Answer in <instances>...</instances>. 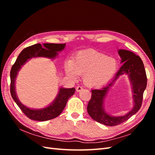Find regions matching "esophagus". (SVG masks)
Masks as SVG:
<instances>
[{
	"mask_svg": "<svg viewBox=\"0 0 155 155\" xmlns=\"http://www.w3.org/2000/svg\"><path fill=\"white\" fill-rule=\"evenodd\" d=\"M82 90H83V88L82 87H81V86H78L76 87V91L77 92H80Z\"/></svg>",
	"mask_w": 155,
	"mask_h": 155,
	"instance_id": "obj_1",
	"label": "esophagus"
}]
</instances>
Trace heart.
Listing matches in <instances>:
<instances>
[{"label": "heart", "instance_id": "b5f03b06", "mask_svg": "<svg viewBox=\"0 0 155 155\" xmlns=\"http://www.w3.org/2000/svg\"><path fill=\"white\" fill-rule=\"evenodd\" d=\"M115 59L93 50L79 51L73 60L68 59L64 64L68 76L72 79L83 75V81L91 87H100L109 82L117 70Z\"/></svg>", "mask_w": 155, "mask_h": 155}]
</instances>
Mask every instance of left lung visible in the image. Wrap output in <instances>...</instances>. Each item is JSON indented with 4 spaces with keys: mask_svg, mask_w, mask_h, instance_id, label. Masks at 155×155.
<instances>
[{
    "mask_svg": "<svg viewBox=\"0 0 155 155\" xmlns=\"http://www.w3.org/2000/svg\"><path fill=\"white\" fill-rule=\"evenodd\" d=\"M118 54L123 65L116 76L108 85L100 89L92 90L91 99L87 106V111L91 118L97 122L107 126H114L124 122L140 110L142 106L143 94L147 86V76L142 61L138 55L127 50H119ZM128 76L132 87L134 107L124 116L114 117L108 114L104 109V99L110 88L122 74Z\"/></svg>",
    "mask_w": 155,
    "mask_h": 155,
    "instance_id": "8db88e82",
    "label": "left lung"
}]
</instances>
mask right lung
Instances as JSON below:
<instances>
[{
	"instance_id": "add662e5",
	"label": "right lung",
	"mask_w": 155,
	"mask_h": 155,
	"mask_svg": "<svg viewBox=\"0 0 155 155\" xmlns=\"http://www.w3.org/2000/svg\"><path fill=\"white\" fill-rule=\"evenodd\" d=\"M66 44L44 43L35 44L23 50L18 55L16 61L12 66L10 72V92L13 100L24 114L31 120L35 121H47L58 117L67 105L68 100L74 95L75 88H59L57 96L51 104L43 109H31L23 105L18 100L15 91V80L18 71L31 58L44 57L54 59L64 50Z\"/></svg>"
}]
</instances>
